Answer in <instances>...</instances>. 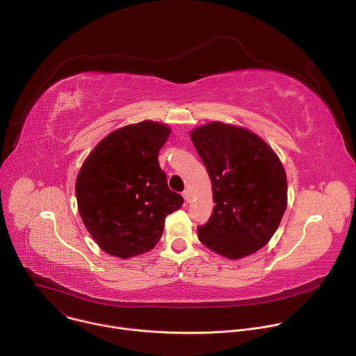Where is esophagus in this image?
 Returning <instances> with one entry per match:
<instances>
[{
	"mask_svg": "<svg viewBox=\"0 0 356 356\" xmlns=\"http://www.w3.org/2000/svg\"><path fill=\"white\" fill-rule=\"evenodd\" d=\"M183 197H184L186 202H190V201H191V198H193V194H191V191H190V190H184V191H183Z\"/></svg>",
	"mask_w": 356,
	"mask_h": 356,
	"instance_id": "esophagus-1",
	"label": "esophagus"
}]
</instances>
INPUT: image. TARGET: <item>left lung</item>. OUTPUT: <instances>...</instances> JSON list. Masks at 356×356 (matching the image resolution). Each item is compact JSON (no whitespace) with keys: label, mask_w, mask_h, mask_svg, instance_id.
<instances>
[{"label":"left lung","mask_w":356,"mask_h":356,"mask_svg":"<svg viewBox=\"0 0 356 356\" xmlns=\"http://www.w3.org/2000/svg\"><path fill=\"white\" fill-rule=\"evenodd\" d=\"M191 140L213 183L216 207L198 239L229 259L264 248L287 204V180L275 152L248 129L211 122Z\"/></svg>","instance_id":"8db88e82"}]
</instances>
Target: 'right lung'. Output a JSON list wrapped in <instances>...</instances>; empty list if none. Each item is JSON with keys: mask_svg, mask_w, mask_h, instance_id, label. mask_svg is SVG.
Masks as SVG:
<instances>
[{"mask_svg": "<svg viewBox=\"0 0 356 356\" xmlns=\"http://www.w3.org/2000/svg\"><path fill=\"white\" fill-rule=\"evenodd\" d=\"M169 134L166 125L152 121L124 127L101 140L80 169L81 220L113 257L125 259L155 248L166 216L183 204L158 162Z\"/></svg>", "mask_w": 356, "mask_h": 356, "instance_id": "obj_1", "label": "right lung"}]
</instances>
